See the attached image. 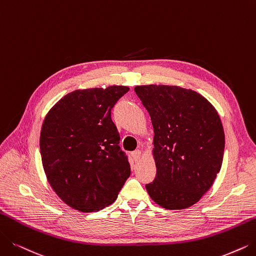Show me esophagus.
I'll list each match as a JSON object with an SVG mask.
<instances>
[{"mask_svg": "<svg viewBox=\"0 0 256 256\" xmlns=\"http://www.w3.org/2000/svg\"><path fill=\"white\" fill-rule=\"evenodd\" d=\"M132 156H134L136 162H138L142 158V151L140 150H136L134 153H132Z\"/></svg>", "mask_w": 256, "mask_h": 256, "instance_id": "obj_1", "label": "esophagus"}]
</instances>
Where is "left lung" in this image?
<instances>
[{
    "instance_id": "1",
    "label": "left lung",
    "mask_w": 256,
    "mask_h": 256,
    "mask_svg": "<svg viewBox=\"0 0 256 256\" xmlns=\"http://www.w3.org/2000/svg\"><path fill=\"white\" fill-rule=\"evenodd\" d=\"M154 131V180L150 198L160 207L180 210L198 202L220 172L224 134L216 109L196 91L168 85L134 88Z\"/></svg>"
}]
</instances>
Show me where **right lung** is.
Masks as SVG:
<instances>
[{"label":"right lung","instance_id":"1","mask_svg":"<svg viewBox=\"0 0 256 256\" xmlns=\"http://www.w3.org/2000/svg\"><path fill=\"white\" fill-rule=\"evenodd\" d=\"M126 86L74 90L45 116L40 136L51 188L71 208L98 211L114 202L130 176L111 109Z\"/></svg>","mask_w":256,"mask_h":256}]
</instances>
